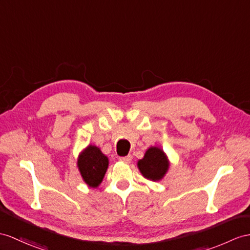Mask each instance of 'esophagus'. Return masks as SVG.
Wrapping results in <instances>:
<instances>
[{"label": "esophagus", "instance_id": "obj_1", "mask_svg": "<svg viewBox=\"0 0 250 250\" xmlns=\"http://www.w3.org/2000/svg\"><path fill=\"white\" fill-rule=\"evenodd\" d=\"M120 161L124 163H130L131 162V156H125V157H120Z\"/></svg>", "mask_w": 250, "mask_h": 250}]
</instances>
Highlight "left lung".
Returning <instances> with one entry per match:
<instances>
[{"mask_svg": "<svg viewBox=\"0 0 250 250\" xmlns=\"http://www.w3.org/2000/svg\"><path fill=\"white\" fill-rule=\"evenodd\" d=\"M169 163L163 150L158 147H150L144 155V158L138 162V167L145 178L157 181L163 178L167 172Z\"/></svg>", "mask_w": 250, "mask_h": 250, "instance_id": "obj_1", "label": "left lung"}]
</instances>
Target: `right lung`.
Returning a JSON list of instances; mask_svg holds the SVG:
<instances>
[{
	"label": "right lung",
	"instance_id": "add662e5",
	"mask_svg": "<svg viewBox=\"0 0 250 250\" xmlns=\"http://www.w3.org/2000/svg\"><path fill=\"white\" fill-rule=\"evenodd\" d=\"M108 158L96 146L89 145L79 155L77 166L82 177L91 188H96L102 182L108 168Z\"/></svg>",
	"mask_w": 250,
	"mask_h": 250
}]
</instances>
